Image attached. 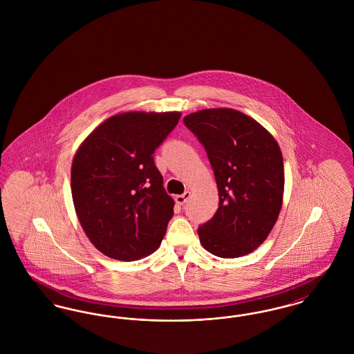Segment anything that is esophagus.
<instances>
[{"mask_svg":"<svg viewBox=\"0 0 354 354\" xmlns=\"http://www.w3.org/2000/svg\"><path fill=\"white\" fill-rule=\"evenodd\" d=\"M189 197H190V192H185L180 196H176V203L178 205H184L189 200Z\"/></svg>","mask_w":354,"mask_h":354,"instance_id":"esophagus-1","label":"esophagus"}]
</instances>
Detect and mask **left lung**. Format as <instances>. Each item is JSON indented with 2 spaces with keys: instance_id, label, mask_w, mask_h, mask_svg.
Instances as JSON below:
<instances>
[{
  "instance_id": "left-lung-1",
  "label": "left lung",
  "mask_w": 354,
  "mask_h": 354,
  "mask_svg": "<svg viewBox=\"0 0 354 354\" xmlns=\"http://www.w3.org/2000/svg\"><path fill=\"white\" fill-rule=\"evenodd\" d=\"M184 124L204 145L220 197L216 214L197 229L200 241L217 257L245 256L266 240L279 218L285 181L279 144L234 109L192 113Z\"/></svg>"
}]
</instances>
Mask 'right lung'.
I'll use <instances>...</instances> for the list:
<instances>
[{
	"mask_svg": "<svg viewBox=\"0 0 354 354\" xmlns=\"http://www.w3.org/2000/svg\"><path fill=\"white\" fill-rule=\"evenodd\" d=\"M181 113L129 112L104 121L82 142L72 165V196L80 223L105 256L136 261L162 241L174 201L153 153Z\"/></svg>",
	"mask_w": 354,
	"mask_h": 354,
	"instance_id": "obj_1",
	"label": "right lung"
}]
</instances>
